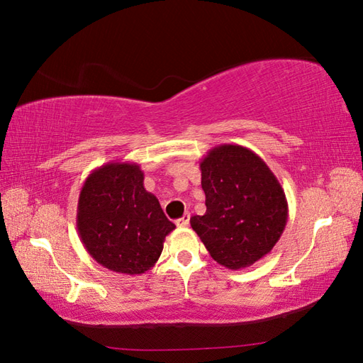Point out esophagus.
Wrapping results in <instances>:
<instances>
[{
    "mask_svg": "<svg viewBox=\"0 0 363 363\" xmlns=\"http://www.w3.org/2000/svg\"><path fill=\"white\" fill-rule=\"evenodd\" d=\"M190 225V213H184L179 220H176V226L187 228Z\"/></svg>",
    "mask_w": 363,
    "mask_h": 363,
    "instance_id": "esophagus-1",
    "label": "esophagus"
}]
</instances>
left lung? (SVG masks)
Wrapping results in <instances>:
<instances>
[{"label":"left lung","mask_w":363,"mask_h":363,"mask_svg":"<svg viewBox=\"0 0 363 363\" xmlns=\"http://www.w3.org/2000/svg\"><path fill=\"white\" fill-rule=\"evenodd\" d=\"M206 213L190 218L212 259L229 269L251 267L279 240L289 218L284 189L256 152L215 146L201 159Z\"/></svg>","instance_id":"1"}]
</instances>
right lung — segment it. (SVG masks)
Instances as JSON below:
<instances>
[{
    "label": "right lung",
    "mask_w": 363,
    "mask_h": 363,
    "mask_svg": "<svg viewBox=\"0 0 363 363\" xmlns=\"http://www.w3.org/2000/svg\"><path fill=\"white\" fill-rule=\"evenodd\" d=\"M135 162H109L91 172L79 194L76 228L84 248L115 273L142 274L176 228L143 186Z\"/></svg>",
    "instance_id": "right-lung-1"
}]
</instances>
